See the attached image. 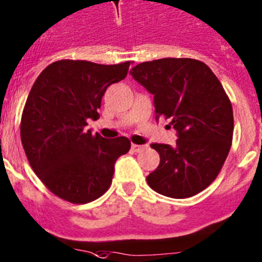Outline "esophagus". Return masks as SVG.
<instances>
[{
	"label": "esophagus",
	"mask_w": 262,
	"mask_h": 262,
	"mask_svg": "<svg viewBox=\"0 0 262 262\" xmlns=\"http://www.w3.org/2000/svg\"><path fill=\"white\" fill-rule=\"evenodd\" d=\"M146 148V146L143 145H132V150L134 151V152H141V151H143Z\"/></svg>",
	"instance_id": "esophagus-1"
}]
</instances>
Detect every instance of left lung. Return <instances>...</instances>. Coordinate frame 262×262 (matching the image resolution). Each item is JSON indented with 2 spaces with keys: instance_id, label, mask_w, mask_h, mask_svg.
I'll list each match as a JSON object with an SVG mask.
<instances>
[{
  "instance_id": "left-lung-1",
  "label": "left lung",
  "mask_w": 262,
  "mask_h": 262,
  "mask_svg": "<svg viewBox=\"0 0 262 262\" xmlns=\"http://www.w3.org/2000/svg\"><path fill=\"white\" fill-rule=\"evenodd\" d=\"M130 75L154 94L156 120L169 119L178 136L176 146L151 145L160 164L146 178L148 186L174 199L194 196L216 180L230 151V99L211 68L196 59L143 62Z\"/></svg>"
}]
</instances>
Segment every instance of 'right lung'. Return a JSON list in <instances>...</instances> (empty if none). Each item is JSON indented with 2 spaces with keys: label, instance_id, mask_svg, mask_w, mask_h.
Masks as SVG:
<instances>
[{
  "label": "right lung",
  "instance_id": "add662e5",
  "mask_svg": "<svg viewBox=\"0 0 262 262\" xmlns=\"http://www.w3.org/2000/svg\"><path fill=\"white\" fill-rule=\"evenodd\" d=\"M129 66L58 60L32 86L21 115V143L33 172L60 199L85 204L102 196L116 160L130 150L126 137L107 139L85 129L88 120L99 117L107 88L125 79Z\"/></svg>",
  "mask_w": 262,
  "mask_h": 262
}]
</instances>
